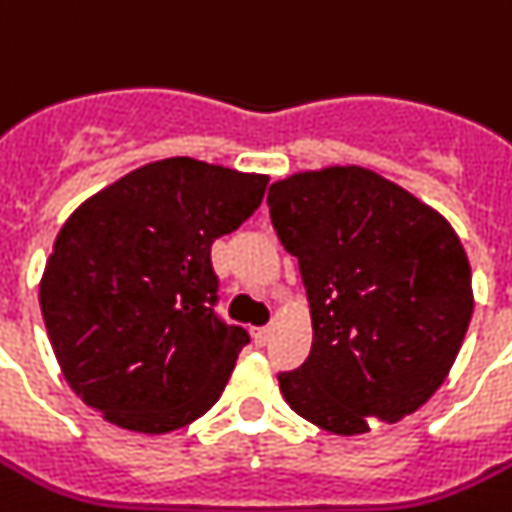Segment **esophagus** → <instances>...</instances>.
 <instances>
[{"instance_id": "esophagus-1", "label": "esophagus", "mask_w": 512, "mask_h": 512, "mask_svg": "<svg viewBox=\"0 0 512 512\" xmlns=\"http://www.w3.org/2000/svg\"><path fill=\"white\" fill-rule=\"evenodd\" d=\"M269 337H272V329L269 327H259L256 332H253V340H256V345H261V348L269 342Z\"/></svg>"}]
</instances>
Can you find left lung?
<instances>
[{
    "label": "left lung",
    "instance_id": "left-lung-1",
    "mask_svg": "<svg viewBox=\"0 0 512 512\" xmlns=\"http://www.w3.org/2000/svg\"><path fill=\"white\" fill-rule=\"evenodd\" d=\"M266 204L298 259L314 324L306 363L277 377L287 405L342 437L421 408L474 314L471 266L450 222L363 167L290 175Z\"/></svg>",
    "mask_w": 512,
    "mask_h": 512
}]
</instances>
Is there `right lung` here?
<instances>
[{
  "mask_svg": "<svg viewBox=\"0 0 512 512\" xmlns=\"http://www.w3.org/2000/svg\"><path fill=\"white\" fill-rule=\"evenodd\" d=\"M266 183L172 156L99 190L62 225L38 301L67 384L107 421L167 434L217 403L251 337L214 311L211 243L259 209Z\"/></svg>",
  "mask_w": 512,
  "mask_h": 512,
  "instance_id": "add662e5",
  "label": "right lung"
}]
</instances>
